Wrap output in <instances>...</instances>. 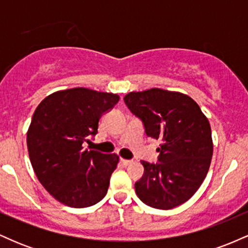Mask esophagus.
Masks as SVG:
<instances>
[{
    "instance_id": "obj_1",
    "label": "esophagus",
    "mask_w": 248,
    "mask_h": 248,
    "mask_svg": "<svg viewBox=\"0 0 248 248\" xmlns=\"http://www.w3.org/2000/svg\"><path fill=\"white\" fill-rule=\"evenodd\" d=\"M132 160H124V158H121V163L124 164V166H129V164H132Z\"/></svg>"
}]
</instances>
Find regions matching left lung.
I'll return each mask as SVG.
<instances>
[{"mask_svg":"<svg viewBox=\"0 0 248 248\" xmlns=\"http://www.w3.org/2000/svg\"><path fill=\"white\" fill-rule=\"evenodd\" d=\"M149 138L161 141L160 163L141 161L144 173L135 183L138 197L148 206L170 210L186 203L205 179L213 154L211 127L189 95L150 88L124 95Z\"/></svg>","mask_w":248,"mask_h":248,"instance_id":"obj_1","label":"left lung"}]
</instances>
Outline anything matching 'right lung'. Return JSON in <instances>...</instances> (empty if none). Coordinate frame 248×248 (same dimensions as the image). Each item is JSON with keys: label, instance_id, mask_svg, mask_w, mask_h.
<instances>
[{"label": "right lung", "instance_id": "obj_1", "mask_svg": "<svg viewBox=\"0 0 248 248\" xmlns=\"http://www.w3.org/2000/svg\"><path fill=\"white\" fill-rule=\"evenodd\" d=\"M114 93L84 87L57 91L36 108L27 133L31 166L57 201L87 207L106 196L119 156L84 149L98 133L101 115L119 101Z\"/></svg>", "mask_w": 248, "mask_h": 248}]
</instances>
